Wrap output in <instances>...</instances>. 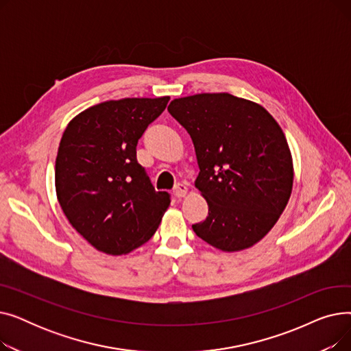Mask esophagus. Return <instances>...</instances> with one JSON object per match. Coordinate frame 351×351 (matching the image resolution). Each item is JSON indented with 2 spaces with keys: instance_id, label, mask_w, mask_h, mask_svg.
Instances as JSON below:
<instances>
[{
  "instance_id": "34e87169",
  "label": "esophagus",
  "mask_w": 351,
  "mask_h": 351,
  "mask_svg": "<svg viewBox=\"0 0 351 351\" xmlns=\"http://www.w3.org/2000/svg\"><path fill=\"white\" fill-rule=\"evenodd\" d=\"M173 192L178 197H183V196H186V193H188V186L185 185V183H178L175 189H173Z\"/></svg>"
}]
</instances>
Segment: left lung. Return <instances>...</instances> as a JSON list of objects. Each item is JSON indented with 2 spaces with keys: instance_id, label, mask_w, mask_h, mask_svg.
I'll return each instance as SVG.
<instances>
[{
  "instance_id": "8db88e82",
  "label": "left lung",
  "mask_w": 351,
  "mask_h": 351,
  "mask_svg": "<svg viewBox=\"0 0 351 351\" xmlns=\"http://www.w3.org/2000/svg\"><path fill=\"white\" fill-rule=\"evenodd\" d=\"M168 110L192 138L200 169L195 186L209 206L193 232L223 252L262 241L293 188L291 154L279 123L262 105L226 92L178 98Z\"/></svg>"
}]
</instances>
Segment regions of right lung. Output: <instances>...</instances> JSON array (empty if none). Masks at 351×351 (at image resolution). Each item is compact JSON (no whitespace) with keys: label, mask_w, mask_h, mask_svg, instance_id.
<instances>
[{"label":"right lung","mask_w":351,"mask_h":351,"mask_svg":"<svg viewBox=\"0 0 351 351\" xmlns=\"http://www.w3.org/2000/svg\"><path fill=\"white\" fill-rule=\"evenodd\" d=\"M168 102L169 97L106 101L73 118L61 138L58 202L72 228L106 254L146 243L171 204L136 159L138 141Z\"/></svg>","instance_id":"obj_1"}]
</instances>
